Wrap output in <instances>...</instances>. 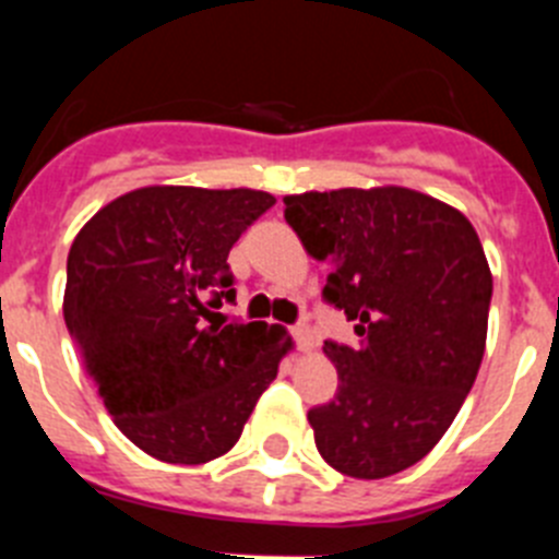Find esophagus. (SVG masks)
I'll return each instance as SVG.
<instances>
[{"label": "esophagus", "mask_w": 559, "mask_h": 559, "mask_svg": "<svg viewBox=\"0 0 559 559\" xmlns=\"http://www.w3.org/2000/svg\"><path fill=\"white\" fill-rule=\"evenodd\" d=\"M290 333H294V341H296V347L302 349V353H310V349H313V330L308 328V324H296L294 330H290Z\"/></svg>", "instance_id": "obj_1"}]
</instances>
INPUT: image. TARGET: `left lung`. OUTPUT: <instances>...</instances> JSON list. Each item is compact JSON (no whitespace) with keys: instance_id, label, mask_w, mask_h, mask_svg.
Instances as JSON below:
<instances>
[{"instance_id":"8db88e82","label":"left lung","mask_w":559,"mask_h":559,"mask_svg":"<svg viewBox=\"0 0 559 559\" xmlns=\"http://www.w3.org/2000/svg\"><path fill=\"white\" fill-rule=\"evenodd\" d=\"M285 221L330 260L324 299L358 347L324 341L338 394L310 408L316 448L344 476L386 478L433 451L473 389L492 274L462 212L408 187L285 195Z\"/></svg>"}]
</instances>
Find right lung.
<instances>
[{
    "instance_id": "right-lung-1",
    "label": "right lung",
    "mask_w": 559,
    "mask_h": 559,
    "mask_svg": "<svg viewBox=\"0 0 559 559\" xmlns=\"http://www.w3.org/2000/svg\"><path fill=\"white\" fill-rule=\"evenodd\" d=\"M271 192L151 185L95 212L72 240L63 322L133 445L167 464L224 456L294 349L283 328L218 322L226 257Z\"/></svg>"
}]
</instances>
